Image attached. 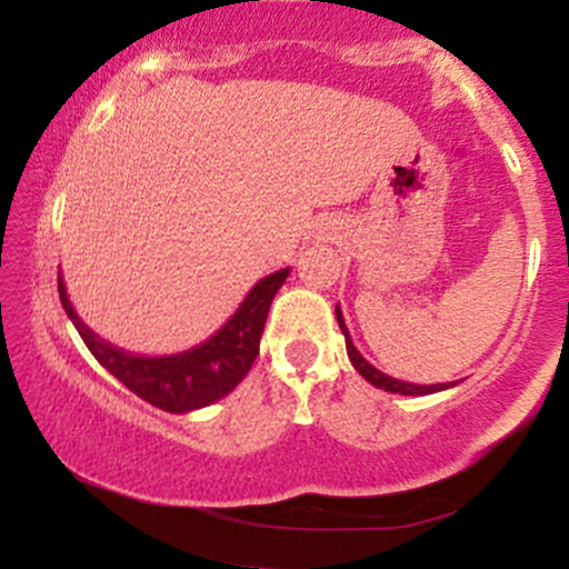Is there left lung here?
<instances>
[{
    "label": "left lung",
    "mask_w": 569,
    "mask_h": 569,
    "mask_svg": "<svg viewBox=\"0 0 569 569\" xmlns=\"http://www.w3.org/2000/svg\"><path fill=\"white\" fill-rule=\"evenodd\" d=\"M337 323H339V329H342V335H345V348H348L352 367H356V371L363 377V380L375 385V388L390 390V393H401V396H428V393H436V390L452 388V385H455V382L452 385H447V382H441V385H411V382H401V380H393V377L382 375L380 369L371 367L367 358H363L361 352L356 350V345H352V339L348 335V326H345V321H342V312H339V307H337Z\"/></svg>",
    "instance_id": "8db88e82"
}]
</instances>
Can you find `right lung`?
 <instances>
[{"instance_id": "obj_1", "label": "right lung", "mask_w": 569, "mask_h": 569, "mask_svg": "<svg viewBox=\"0 0 569 569\" xmlns=\"http://www.w3.org/2000/svg\"><path fill=\"white\" fill-rule=\"evenodd\" d=\"M286 276L289 270H278L259 280L240 302L238 312L211 339L187 352L162 358L130 356V352L117 350L114 345L98 339L71 307L61 276H58V293H61V305L71 323L80 331L82 342L109 375H114L128 390H133L152 407L181 415V411L208 407L238 388V382L257 361L267 312H270L272 297L283 286Z\"/></svg>"}]
</instances>
